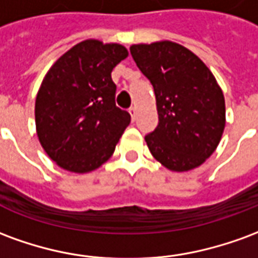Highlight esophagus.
<instances>
[{
    "label": "esophagus",
    "mask_w": 258,
    "mask_h": 258,
    "mask_svg": "<svg viewBox=\"0 0 258 258\" xmlns=\"http://www.w3.org/2000/svg\"><path fill=\"white\" fill-rule=\"evenodd\" d=\"M128 113L131 114V118L135 120V117H137V107H130Z\"/></svg>",
    "instance_id": "34e87169"
}]
</instances>
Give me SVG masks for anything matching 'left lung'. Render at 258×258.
<instances>
[{
  "instance_id": "obj_1",
  "label": "left lung",
  "mask_w": 258,
  "mask_h": 258,
  "mask_svg": "<svg viewBox=\"0 0 258 258\" xmlns=\"http://www.w3.org/2000/svg\"><path fill=\"white\" fill-rule=\"evenodd\" d=\"M130 51L156 95L159 124L145 137L152 156L177 173L199 167L214 153L225 127V99L216 77L177 42L134 44Z\"/></svg>"
}]
</instances>
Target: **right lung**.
I'll use <instances>...</instances> for the list:
<instances>
[{
	"mask_svg": "<svg viewBox=\"0 0 258 258\" xmlns=\"http://www.w3.org/2000/svg\"><path fill=\"white\" fill-rule=\"evenodd\" d=\"M128 56L120 44L85 40L51 66L36 98L38 141L51 160L70 173L99 168L131 121L116 106L112 70Z\"/></svg>",
	"mask_w": 258,
	"mask_h": 258,
	"instance_id": "1",
	"label": "right lung"
}]
</instances>
